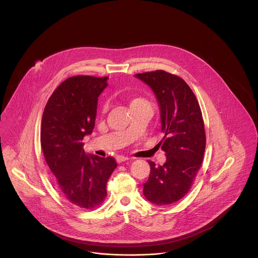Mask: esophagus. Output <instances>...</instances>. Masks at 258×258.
<instances>
[{"label":"esophagus","mask_w":258,"mask_h":258,"mask_svg":"<svg viewBox=\"0 0 258 258\" xmlns=\"http://www.w3.org/2000/svg\"><path fill=\"white\" fill-rule=\"evenodd\" d=\"M128 160H130V158L124 157V156H118V157L116 158V161H117L118 163H122V162H125V161H128Z\"/></svg>","instance_id":"esophagus-1"}]
</instances>
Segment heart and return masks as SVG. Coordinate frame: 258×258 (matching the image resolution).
I'll list each match as a JSON object with an SVG mask.
<instances>
[{"label":"heart","mask_w":258,"mask_h":258,"mask_svg":"<svg viewBox=\"0 0 258 258\" xmlns=\"http://www.w3.org/2000/svg\"><path fill=\"white\" fill-rule=\"evenodd\" d=\"M144 104H149L147 100L144 99V98H141V97H137V98H134L131 103H130V107L131 106H136V105H144Z\"/></svg>","instance_id":"1"}]
</instances>
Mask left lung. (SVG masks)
Segmentation results:
<instances>
[{
    "label": "left lung",
    "instance_id": "1",
    "mask_svg": "<svg viewBox=\"0 0 258 258\" xmlns=\"http://www.w3.org/2000/svg\"><path fill=\"white\" fill-rule=\"evenodd\" d=\"M152 89L160 107V142L166 163L151 167L143 192L149 202L167 206L181 200L188 191L201 168L206 133L199 102L182 78L164 71L134 75Z\"/></svg>",
    "mask_w": 258,
    "mask_h": 258
}]
</instances>
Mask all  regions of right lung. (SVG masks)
<instances>
[{"mask_svg": "<svg viewBox=\"0 0 258 258\" xmlns=\"http://www.w3.org/2000/svg\"><path fill=\"white\" fill-rule=\"evenodd\" d=\"M108 76H73L49 97L41 119L40 145L59 191L82 209L99 206L107 195L106 184L117 167L112 157L84 152L83 137L94 128L98 97Z\"/></svg>", "mask_w": 258, "mask_h": 258, "instance_id": "add662e5", "label": "right lung"}]
</instances>
